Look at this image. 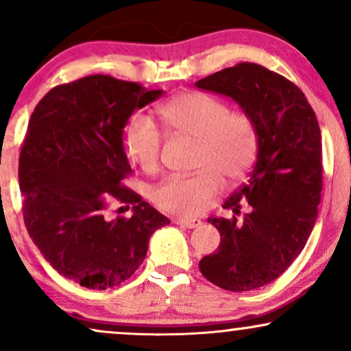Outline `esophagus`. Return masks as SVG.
<instances>
[{
  "instance_id": "obj_1",
  "label": "esophagus",
  "mask_w": 351,
  "mask_h": 351,
  "mask_svg": "<svg viewBox=\"0 0 351 351\" xmlns=\"http://www.w3.org/2000/svg\"><path fill=\"white\" fill-rule=\"evenodd\" d=\"M173 222L175 223H180V226H184L188 227V229H194V227H199L201 226V219H196V217H175L173 219Z\"/></svg>"
}]
</instances>
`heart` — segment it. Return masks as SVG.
Returning a JSON list of instances; mask_svg holds the SVG:
<instances>
[{
  "label": "heart",
  "instance_id": "1",
  "mask_svg": "<svg viewBox=\"0 0 351 351\" xmlns=\"http://www.w3.org/2000/svg\"><path fill=\"white\" fill-rule=\"evenodd\" d=\"M157 117L168 134L194 137L193 167L189 175H173L152 193L155 204L170 213L194 216L222 184V176L234 181L250 170L258 150V132L247 112L230 111L208 93L186 91L157 108ZM124 149L130 162L143 171L160 168L163 141L149 117H130L124 129Z\"/></svg>",
  "mask_w": 351,
  "mask_h": 351
}]
</instances>
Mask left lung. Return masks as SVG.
Wrapping results in <instances>:
<instances>
[{"label": "left lung", "mask_w": 351, "mask_h": 351, "mask_svg": "<svg viewBox=\"0 0 351 351\" xmlns=\"http://www.w3.org/2000/svg\"><path fill=\"white\" fill-rule=\"evenodd\" d=\"M196 86L237 101L258 132L248 180L222 204L235 216L208 221L221 234V245L199 261V269L226 291L261 288L298 258L317 219L324 188L317 117L296 84L258 63H237ZM243 204L249 213L239 221Z\"/></svg>", "instance_id": "left-lung-1"}]
</instances>
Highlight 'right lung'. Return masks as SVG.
<instances>
[{"mask_svg": "<svg viewBox=\"0 0 351 351\" xmlns=\"http://www.w3.org/2000/svg\"><path fill=\"white\" fill-rule=\"evenodd\" d=\"M160 96L141 83L90 75L52 88L29 119L18 173L24 223L44 258L88 289L129 280L152 234L170 223L125 186L132 170L122 129L134 109ZM112 202L132 205L133 216L109 217Z\"/></svg>", "mask_w": 351, "mask_h": 351, "instance_id": "obj_1", "label": "right lung"}]
</instances>
